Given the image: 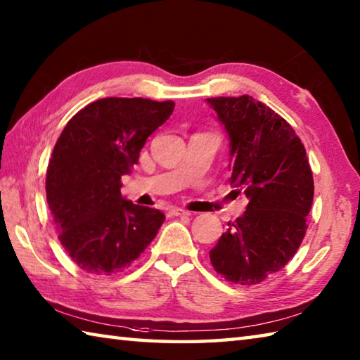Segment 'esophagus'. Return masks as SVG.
Masks as SVG:
<instances>
[{
	"label": "esophagus",
	"mask_w": 360,
	"mask_h": 360,
	"mask_svg": "<svg viewBox=\"0 0 360 360\" xmlns=\"http://www.w3.org/2000/svg\"><path fill=\"white\" fill-rule=\"evenodd\" d=\"M167 216H171V218H175V216H189V212L179 207H172L167 210Z\"/></svg>",
	"instance_id": "1"
}]
</instances>
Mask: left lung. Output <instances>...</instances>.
I'll use <instances>...</instances> for the list:
<instances>
[{"label":"left lung","instance_id":"obj_1","mask_svg":"<svg viewBox=\"0 0 360 360\" xmlns=\"http://www.w3.org/2000/svg\"><path fill=\"white\" fill-rule=\"evenodd\" d=\"M230 138V185L249 199L241 218L210 250L224 279L255 285L293 259L306 236L314 175L288 122L250 96L207 98Z\"/></svg>","mask_w":360,"mask_h":360}]
</instances>
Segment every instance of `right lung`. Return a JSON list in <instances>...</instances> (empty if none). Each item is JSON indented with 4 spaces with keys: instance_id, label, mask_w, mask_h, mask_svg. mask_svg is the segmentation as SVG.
Wrapping results in <instances>:
<instances>
[{
    "instance_id": "obj_1",
    "label": "right lung",
    "mask_w": 360,
    "mask_h": 360,
    "mask_svg": "<svg viewBox=\"0 0 360 360\" xmlns=\"http://www.w3.org/2000/svg\"><path fill=\"white\" fill-rule=\"evenodd\" d=\"M172 100L108 97L67 122L46 169V202L58 238L89 274L122 273L165 222L160 210L122 199V175L138 165L147 138L171 116Z\"/></svg>"
}]
</instances>
